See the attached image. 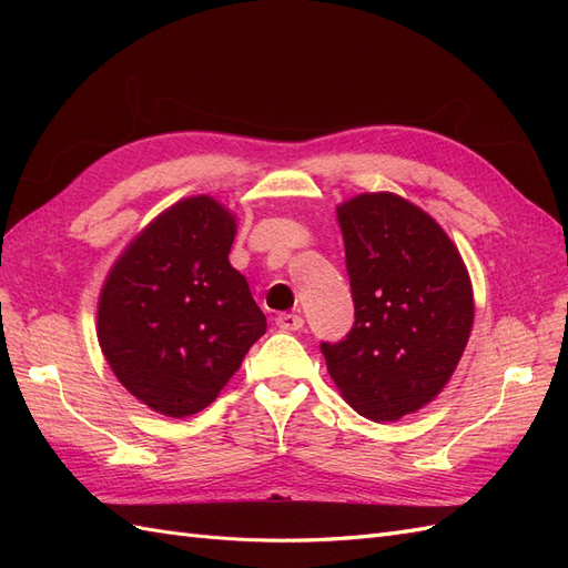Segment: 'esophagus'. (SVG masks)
Instances as JSON below:
<instances>
[{"label": "esophagus", "mask_w": 568, "mask_h": 568, "mask_svg": "<svg viewBox=\"0 0 568 568\" xmlns=\"http://www.w3.org/2000/svg\"><path fill=\"white\" fill-rule=\"evenodd\" d=\"M277 326L282 332H301L305 326V320L301 315H294V313H284L277 317Z\"/></svg>", "instance_id": "obj_1"}]
</instances>
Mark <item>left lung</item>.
<instances>
[{
  "mask_svg": "<svg viewBox=\"0 0 568 568\" xmlns=\"http://www.w3.org/2000/svg\"><path fill=\"white\" fill-rule=\"evenodd\" d=\"M338 225L355 322L320 351L357 415L395 422L436 398L467 348L469 274L438 222L395 194L346 201Z\"/></svg>",
  "mask_w": 568,
  "mask_h": 568,
  "instance_id": "8db88e82",
  "label": "left lung"
}]
</instances>
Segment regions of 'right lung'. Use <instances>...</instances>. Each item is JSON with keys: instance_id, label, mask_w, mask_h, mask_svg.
Wrapping results in <instances>:
<instances>
[{"instance_id": "obj_1", "label": "right lung", "mask_w": 568, "mask_h": 568, "mask_svg": "<svg viewBox=\"0 0 568 568\" xmlns=\"http://www.w3.org/2000/svg\"><path fill=\"white\" fill-rule=\"evenodd\" d=\"M236 225L211 196L161 213L101 288L97 336L118 382L165 417L209 407L267 329L230 265Z\"/></svg>"}]
</instances>
